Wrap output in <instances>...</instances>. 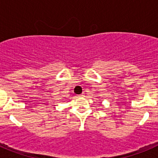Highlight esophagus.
Segmentation results:
<instances>
[{"mask_svg": "<svg viewBox=\"0 0 158 158\" xmlns=\"http://www.w3.org/2000/svg\"><path fill=\"white\" fill-rule=\"evenodd\" d=\"M80 96H81V97H84V96H85V93H82V94H81Z\"/></svg>", "mask_w": 158, "mask_h": 158, "instance_id": "34e87169", "label": "esophagus"}]
</instances>
